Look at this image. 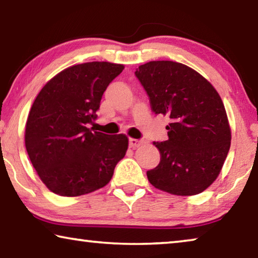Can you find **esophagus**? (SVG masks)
Masks as SVG:
<instances>
[{"mask_svg": "<svg viewBox=\"0 0 258 258\" xmlns=\"http://www.w3.org/2000/svg\"><path fill=\"white\" fill-rule=\"evenodd\" d=\"M142 143H143L142 140L130 139V148H132V149H135V148H139L140 146H142Z\"/></svg>", "mask_w": 258, "mask_h": 258, "instance_id": "34e87169", "label": "esophagus"}]
</instances>
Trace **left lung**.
<instances>
[{
	"mask_svg": "<svg viewBox=\"0 0 258 258\" xmlns=\"http://www.w3.org/2000/svg\"><path fill=\"white\" fill-rule=\"evenodd\" d=\"M135 75L156 113L168 116V140L155 142L160 163L147 172L156 189L175 196L198 195L220 175L231 146L223 101L195 69L175 61L141 64Z\"/></svg>",
	"mask_w": 258,
	"mask_h": 258,
	"instance_id": "obj_1",
	"label": "left lung"
}]
</instances>
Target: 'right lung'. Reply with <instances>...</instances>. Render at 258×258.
<instances>
[{
    "instance_id": "1",
    "label": "right lung",
    "mask_w": 258,
    "mask_h": 258,
    "mask_svg": "<svg viewBox=\"0 0 258 258\" xmlns=\"http://www.w3.org/2000/svg\"><path fill=\"white\" fill-rule=\"evenodd\" d=\"M124 64L92 61L56 74L42 87L26 121L25 146L45 186L78 197L107 185L128 148L125 134L87 127L97 118L102 94Z\"/></svg>"
}]
</instances>
